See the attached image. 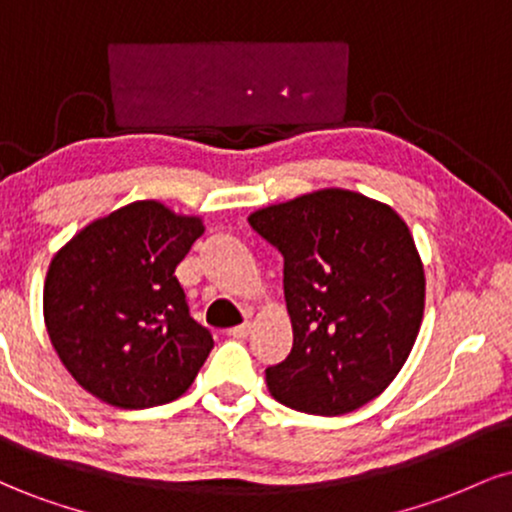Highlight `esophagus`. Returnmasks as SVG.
<instances>
[{
  "label": "esophagus",
  "mask_w": 512,
  "mask_h": 512,
  "mask_svg": "<svg viewBox=\"0 0 512 512\" xmlns=\"http://www.w3.org/2000/svg\"><path fill=\"white\" fill-rule=\"evenodd\" d=\"M250 330H252V325L250 322H245V325H238V327H231V330H228V337H233V339H245L250 334Z\"/></svg>",
  "instance_id": "34e87169"
}]
</instances>
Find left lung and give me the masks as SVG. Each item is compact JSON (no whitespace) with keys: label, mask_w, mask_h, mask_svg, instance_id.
<instances>
[{"label":"left lung","mask_w":512,"mask_h":512,"mask_svg":"<svg viewBox=\"0 0 512 512\" xmlns=\"http://www.w3.org/2000/svg\"><path fill=\"white\" fill-rule=\"evenodd\" d=\"M248 221L284 255L293 346L267 368L276 402L339 416L385 392L424 320V264L407 223L339 187L257 209Z\"/></svg>","instance_id":"obj_1"}]
</instances>
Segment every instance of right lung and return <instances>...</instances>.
<instances>
[{
	"mask_svg": "<svg viewBox=\"0 0 512 512\" xmlns=\"http://www.w3.org/2000/svg\"><path fill=\"white\" fill-rule=\"evenodd\" d=\"M202 233L199 216L142 199L91 221L52 257L45 327L93 397L149 409L195 383L214 339L190 317L175 267Z\"/></svg>",
	"mask_w": 512,
	"mask_h": 512,
	"instance_id": "obj_1",
	"label": "right lung"
}]
</instances>
